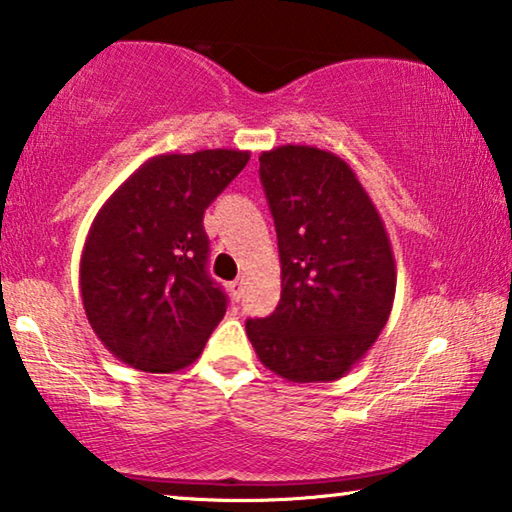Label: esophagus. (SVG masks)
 Returning <instances> with one entry per match:
<instances>
[{"instance_id":"obj_1","label":"esophagus","mask_w":512,"mask_h":512,"mask_svg":"<svg viewBox=\"0 0 512 512\" xmlns=\"http://www.w3.org/2000/svg\"><path fill=\"white\" fill-rule=\"evenodd\" d=\"M243 285H246V280H243V278H236V280L230 282V289H232V294H234L236 301H239L241 296H243Z\"/></svg>"}]
</instances>
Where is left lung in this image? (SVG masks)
<instances>
[{"instance_id":"obj_1","label":"left lung","mask_w":512,"mask_h":512,"mask_svg":"<svg viewBox=\"0 0 512 512\" xmlns=\"http://www.w3.org/2000/svg\"><path fill=\"white\" fill-rule=\"evenodd\" d=\"M278 234L280 303L248 319L266 368L296 384L335 381L375 345L395 299L384 220L352 167L331 151L285 144L259 156Z\"/></svg>"}]
</instances>
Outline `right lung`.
I'll list each match as a JSON object with an SVG mask.
<instances>
[{
    "label": "right lung",
    "instance_id": "1",
    "mask_svg": "<svg viewBox=\"0 0 512 512\" xmlns=\"http://www.w3.org/2000/svg\"><path fill=\"white\" fill-rule=\"evenodd\" d=\"M248 160L239 149L154 156L96 213L80 259L82 305L121 363L174 372L202 354L227 310L207 273L204 211Z\"/></svg>",
    "mask_w": 512,
    "mask_h": 512
}]
</instances>
